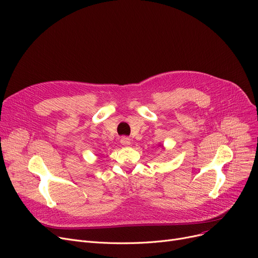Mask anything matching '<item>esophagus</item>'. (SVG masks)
Wrapping results in <instances>:
<instances>
[{
  "label": "esophagus",
  "mask_w": 258,
  "mask_h": 258,
  "mask_svg": "<svg viewBox=\"0 0 258 258\" xmlns=\"http://www.w3.org/2000/svg\"><path fill=\"white\" fill-rule=\"evenodd\" d=\"M120 142H121V145H122V146H124V147H128V146L131 145V139H130V138H127V137H122V138H121V140H120Z\"/></svg>",
  "instance_id": "obj_1"
}]
</instances>
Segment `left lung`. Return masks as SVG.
Masks as SVG:
<instances>
[{
  "label": "left lung",
  "mask_w": 258,
  "mask_h": 258,
  "mask_svg": "<svg viewBox=\"0 0 258 258\" xmlns=\"http://www.w3.org/2000/svg\"><path fill=\"white\" fill-rule=\"evenodd\" d=\"M158 147H161V148H163V149H164V146H161V145H160V146H158Z\"/></svg>",
  "instance_id": "1"
}]
</instances>
